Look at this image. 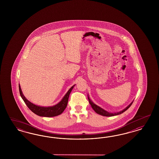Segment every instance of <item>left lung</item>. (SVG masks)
<instances>
[{
  "mask_svg": "<svg viewBox=\"0 0 159 159\" xmlns=\"http://www.w3.org/2000/svg\"><path fill=\"white\" fill-rule=\"evenodd\" d=\"M88 100H89L90 104L92 106V108L94 110V111L96 112L97 114H100L101 116H117V115L123 113L124 112H125V111H126L130 107V106L132 104V103H133V101H132L129 106H127L125 109H124L122 111H120V112H114V113H112V112H108V111L104 110V109H102V108H101L99 106H97L96 104H95L90 100V98H89V96H88Z\"/></svg>",
  "mask_w": 159,
  "mask_h": 159,
  "instance_id": "1",
  "label": "left lung"
}]
</instances>
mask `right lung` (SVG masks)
<instances>
[{"mask_svg": "<svg viewBox=\"0 0 159 159\" xmlns=\"http://www.w3.org/2000/svg\"><path fill=\"white\" fill-rule=\"evenodd\" d=\"M75 86V85H74ZM73 86L66 93V94L65 95V96L63 97L62 99L59 102H58L57 104L55 106H51V107H42V106H37L33 103L29 101L23 95L20 86L19 87L20 94L21 97L22 99L23 100L25 104L28 107L29 109L33 112L34 114H35L37 116H45V117H52L58 116L62 113L65 109L66 108L67 106V102L69 97L70 95V92H72L73 87Z\"/></svg>", "mask_w": 159, "mask_h": 159, "instance_id": "obj_1", "label": "right lung"}]
</instances>
